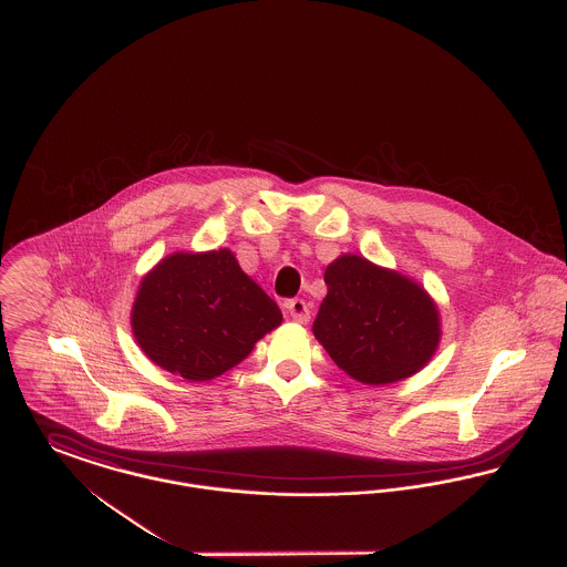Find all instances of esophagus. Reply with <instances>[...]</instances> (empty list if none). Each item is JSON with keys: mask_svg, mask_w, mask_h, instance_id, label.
I'll return each instance as SVG.
<instances>
[{"mask_svg": "<svg viewBox=\"0 0 567 567\" xmlns=\"http://www.w3.org/2000/svg\"><path fill=\"white\" fill-rule=\"evenodd\" d=\"M287 312L291 315V319L296 321V323H308L310 321V308H308V303L303 301V299H291L289 303H287Z\"/></svg>", "mask_w": 567, "mask_h": 567, "instance_id": "obj_1", "label": "esophagus"}]
</instances>
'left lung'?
I'll use <instances>...</instances> for the list:
<instances>
[{"mask_svg":"<svg viewBox=\"0 0 567 567\" xmlns=\"http://www.w3.org/2000/svg\"><path fill=\"white\" fill-rule=\"evenodd\" d=\"M324 285L312 331L340 370L378 386L427 365L442 331L440 312L421 285L359 255L329 264Z\"/></svg>","mask_w":567,"mask_h":567,"instance_id":"1","label":"left lung"}]
</instances>
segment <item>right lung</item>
Returning <instances> with one entry per match:
<instances>
[{"instance_id":"1","label":"right lung","mask_w":567,"mask_h":567,"mask_svg":"<svg viewBox=\"0 0 567 567\" xmlns=\"http://www.w3.org/2000/svg\"><path fill=\"white\" fill-rule=\"evenodd\" d=\"M280 323L276 301L229 248L165 257L142 278L132 308L140 349L190 382L236 368Z\"/></svg>"}]
</instances>
